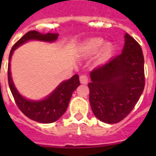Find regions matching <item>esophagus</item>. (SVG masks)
<instances>
[{
  "mask_svg": "<svg viewBox=\"0 0 156 156\" xmlns=\"http://www.w3.org/2000/svg\"><path fill=\"white\" fill-rule=\"evenodd\" d=\"M79 80H80V83H83V84H87L88 82V76L85 74L81 75V76H80V78H79Z\"/></svg>",
  "mask_w": 156,
  "mask_h": 156,
  "instance_id": "34e87169",
  "label": "esophagus"
}]
</instances>
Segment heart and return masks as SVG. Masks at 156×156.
I'll return each mask as SVG.
<instances>
[{
	"mask_svg": "<svg viewBox=\"0 0 156 156\" xmlns=\"http://www.w3.org/2000/svg\"><path fill=\"white\" fill-rule=\"evenodd\" d=\"M101 47V48H100ZM101 50L98 51V60L99 61H105L114 52L115 47L111 42H105V40L100 37L92 38L88 40L82 48V54L83 56H93L96 54L99 48Z\"/></svg>",
	"mask_w": 156,
	"mask_h": 156,
	"instance_id": "heart-1",
	"label": "heart"
}]
</instances>
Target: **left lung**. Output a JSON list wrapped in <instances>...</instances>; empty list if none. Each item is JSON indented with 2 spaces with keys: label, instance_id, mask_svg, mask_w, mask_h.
Segmentation results:
<instances>
[{
  "label": "left lung",
  "instance_id": "obj_1",
  "mask_svg": "<svg viewBox=\"0 0 156 156\" xmlns=\"http://www.w3.org/2000/svg\"><path fill=\"white\" fill-rule=\"evenodd\" d=\"M89 102L94 115L106 124L124 119L144 88V56L140 45L128 33L122 53L90 73Z\"/></svg>",
  "mask_w": 156,
  "mask_h": 156
}]
</instances>
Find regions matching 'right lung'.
Listing matches in <instances>:
<instances>
[{
	"mask_svg": "<svg viewBox=\"0 0 156 156\" xmlns=\"http://www.w3.org/2000/svg\"><path fill=\"white\" fill-rule=\"evenodd\" d=\"M58 37L57 33L42 34L37 31H30L16 42L12 47L8 62V83L13 98L19 109L24 115L32 120L42 124H49L57 121L62 116L68 108L72 94L76 88L80 85L78 74L73 75L70 79L62 82L51 94L42 100H30L24 98L16 88L12 81L11 73V59L13 52L21 45L31 40L53 42Z\"/></svg>",
	"mask_w": 156,
	"mask_h": 156,
	"instance_id": "right-lung-1",
	"label": "right lung"
}]
</instances>
